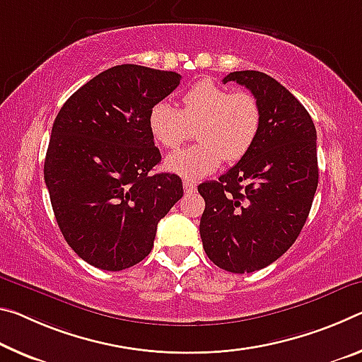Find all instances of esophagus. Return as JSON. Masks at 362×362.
Returning a JSON list of instances; mask_svg holds the SVG:
<instances>
[{
    "mask_svg": "<svg viewBox=\"0 0 362 362\" xmlns=\"http://www.w3.org/2000/svg\"><path fill=\"white\" fill-rule=\"evenodd\" d=\"M183 188H185L187 193H193L194 190H197V183H194L193 180L185 179L183 180Z\"/></svg>",
    "mask_w": 362,
    "mask_h": 362,
    "instance_id": "34e87169",
    "label": "esophagus"
}]
</instances>
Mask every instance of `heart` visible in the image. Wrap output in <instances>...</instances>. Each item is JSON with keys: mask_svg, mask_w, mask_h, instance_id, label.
Returning <instances> with one entry per match:
<instances>
[{"mask_svg": "<svg viewBox=\"0 0 362 362\" xmlns=\"http://www.w3.org/2000/svg\"><path fill=\"white\" fill-rule=\"evenodd\" d=\"M153 139L175 150L197 129L198 143L172 153L165 168L188 180H198L228 163L245 158L261 130V106L250 91H230L212 80L192 85L180 98V109L159 101L148 114Z\"/></svg>", "mask_w": 362, "mask_h": 362, "instance_id": "b5f03b06", "label": "heart"}]
</instances>
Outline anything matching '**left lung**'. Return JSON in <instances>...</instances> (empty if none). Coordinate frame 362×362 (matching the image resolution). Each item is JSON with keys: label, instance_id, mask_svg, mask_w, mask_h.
Segmentation results:
<instances>
[{"label": "left lung", "instance_id": "obj_1", "mask_svg": "<svg viewBox=\"0 0 362 362\" xmlns=\"http://www.w3.org/2000/svg\"><path fill=\"white\" fill-rule=\"evenodd\" d=\"M261 106V130L245 158L198 192L206 208L199 222L203 248L217 267L233 274L277 261L300 235L319 182L317 134L293 95L267 74L230 72Z\"/></svg>", "mask_w": 362, "mask_h": 362}]
</instances>
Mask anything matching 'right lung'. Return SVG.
Wrapping results in <instances>:
<instances>
[{
    "label": "right lung",
    "instance_id": "add662e5",
    "mask_svg": "<svg viewBox=\"0 0 362 362\" xmlns=\"http://www.w3.org/2000/svg\"><path fill=\"white\" fill-rule=\"evenodd\" d=\"M180 74L114 66L69 98L54 119L45 182L67 245L91 266L122 271L150 255L158 222L183 197L182 179L150 174L160 153L148 114Z\"/></svg>",
    "mask_w": 362,
    "mask_h": 362
}]
</instances>
